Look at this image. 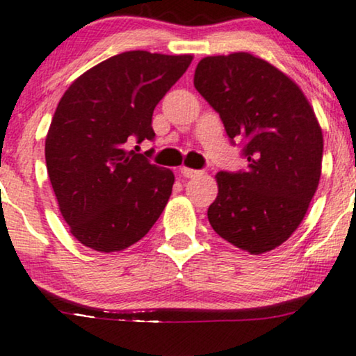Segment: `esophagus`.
Listing matches in <instances>:
<instances>
[{"label": "esophagus", "mask_w": 356, "mask_h": 356, "mask_svg": "<svg viewBox=\"0 0 356 356\" xmlns=\"http://www.w3.org/2000/svg\"><path fill=\"white\" fill-rule=\"evenodd\" d=\"M181 174L184 177H195V175L200 174V170L191 169V168H181Z\"/></svg>", "instance_id": "34e87169"}]
</instances>
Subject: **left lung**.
<instances>
[{"instance_id":"8db88e82","label":"left lung","mask_w":356,"mask_h":356,"mask_svg":"<svg viewBox=\"0 0 356 356\" xmlns=\"http://www.w3.org/2000/svg\"><path fill=\"white\" fill-rule=\"evenodd\" d=\"M193 85L248 159L246 170L215 177L211 228L251 254L277 248L298 230L321 181L323 136L312 106L286 74L248 52L204 57Z\"/></svg>"}]
</instances>
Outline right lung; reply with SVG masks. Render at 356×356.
Instances as JSON below:
<instances>
[{
	"label": "right lung",
	"mask_w": 356,
	"mask_h": 356,
	"mask_svg": "<svg viewBox=\"0 0 356 356\" xmlns=\"http://www.w3.org/2000/svg\"><path fill=\"white\" fill-rule=\"evenodd\" d=\"M192 56L118 54L67 88L46 138V164L70 233L111 253L141 240L163 213L170 169L128 149L154 139L152 111L191 65Z\"/></svg>",
	"instance_id": "add662e5"
}]
</instances>
